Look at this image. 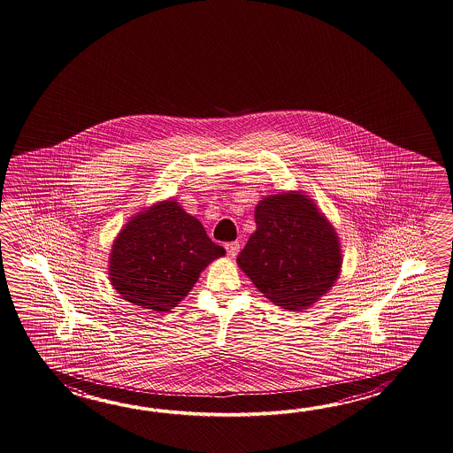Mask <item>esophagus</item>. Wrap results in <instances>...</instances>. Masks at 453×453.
Listing matches in <instances>:
<instances>
[{"mask_svg": "<svg viewBox=\"0 0 453 453\" xmlns=\"http://www.w3.org/2000/svg\"><path fill=\"white\" fill-rule=\"evenodd\" d=\"M225 250L228 252V256H230L231 259H234V257L238 256V252H240V242H236V241L226 242V244H225Z\"/></svg>", "mask_w": 453, "mask_h": 453, "instance_id": "obj_1", "label": "esophagus"}]
</instances>
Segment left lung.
Masks as SVG:
<instances>
[{
    "mask_svg": "<svg viewBox=\"0 0 453 453\" xmlns=\"http://www.w3.org/2000/svg\"><path fill=\"white\" fill-rule=\"evenodd\" d=\"M256 231L240 269L273 304L303 311L326 296L342 272L337 230L303 191L270 194L254 209Z\"/></svg>",
    "mask_w": 453,
    "mask_h": 453,
    "instance_id": "8db88e82",
    "label": "left lung"
}]
</instances>
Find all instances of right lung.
Returning a JSON list of instances; mask_svg holds the SVG:
<instances>
[{
	"label": "right lung",
	"instance_id": "1",
	"mask_svg": "<svg viewBox=\"0 0 453 453\" xmlns=\"http://www.w3.org/2000/svg\"><path fill=\"white\" fill-rule=\"evenodd\" d=\"M225 256L203 223L176 199L135 213L118 233L108 260V279L134 306L166 312L188 296L211 262Z\"/></svg>",
	"mask_w": 453,
	"mask_h": 453
}]
</instances>
